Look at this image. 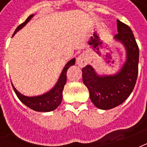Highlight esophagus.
Listing matches in <instances>:
<instances>
[{
  "label": "esophagus",
  "instance_id": "34e87169",
  "mask_svg": "<svg viewBox=\"0 0 147 147\" xmlns=\"http://www.w3.org/2000/svg\"><path fill=\"white\" fill-rule=\"evenodd\" d=\"M88 63V60L85 54H80L76 59V64L80 66V67H83L86 66Z\"/></svg>",
  "mask_w": 147,
  "mask_h": 147
}]
</instances>
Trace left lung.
Here are the masks:
<instances>
[{
    "mask_svg": "<svg viewBox=\"0 0 147 147\" xmlns=\"http://www.w3.org/2000/svg\"><path fill=\"white\" fill-rule=\"evenodd\" d=\"M117 21L118 34L113 38L126 51V60L120 71L113 75H98L90 65L82 69L83 83L88 88L91 102L97 108L105 110L120 105L129 97L138 76L139 51L132 30Z\"/></svg>",
    "mask_w": 147,
    "mask_h": 147,
    "instance_id": "8db88e82",
    "label": "left lung"
}]
</instances>
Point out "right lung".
<instances>
[{
	"mask_svg": "<svg viewBox=\"0 0 147 147\" xmlns=\"http://www.w3.org/2000/svg\"><path fill=\"white\" fill-rule=\"evenodd\" d=\"M34 16V15H30L24 23L21 24L16 29L12 36H14L19 30H21L31 20V18L33 17ZM75 63H76L75 58H72L71 60L68 61L63 68L57 82L55 84L54 86L50 90H49L48 92L45 93L42 95L34 96V97H28V96L24 95L15 88V86L11 83L13 90H14L16 94L17 95L18 98L20 99L24 105H27V107H29L34 111H37V112H51V111L56 109L60 105L62 98H63L62 93H63L64 85H65L66 80H67V69L71 66L74 65Z\"/></svg>",
	"mask_w": 147,
	"mask_h": 147,
	"instance_id": "right-lung-1",
	"label": "right lung"
}]
</instances>
